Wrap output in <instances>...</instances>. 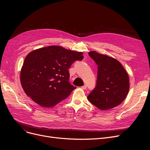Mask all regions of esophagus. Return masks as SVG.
I'll return each instance as SVG.
<instances>
[{"mask_svg":"<svg viewBox=\"0 0 150 150\" xmlns=\"http://www.w3.org/2000/svg\"><path fill=\"white\" fill-rule=\"evenodd\" d=\"M86 88H87V86H86V85H84L82 86V87H81V89H86Z\"/></svg>","mask_w":150,"mask_h":150,"instance_id":"34e87169","label":"esophagus"}]
</instances>
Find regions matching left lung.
I'll list each match as a JSON object with an SVG mask.
<instances>
[{"mask_svg": "<svg viewBox=\"0 0 150 150\" xmlns=\"http://www.w3.org/2000/svg\"><path fill=\"white\" fill-rule=\"evenodd\" d=\"M89 56L98 65L97 83L88 99L103 111L115 108L125 100L129 89V78L116 59L92 51Z\"/></svg>", "mask_w": 150, "mask_h": 150, "instance_id": "1", "label": "left lung"}]
</instances>
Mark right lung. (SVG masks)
I'll list each match as a JSON object with an SVG mask.
<instances>
[{
  "label": "right lung",
  "mask_w": 150,
  "mask_h": 150,
  "mask_svg": "<svg viewBox=\"0 0 150 150\" xmlns=\"http://www.w3.org/2000/svg\"><path fill=\"white\" fill-rule=\"evenodd\" d=\"M82 52L61 46L39 48L26 56L20 80L27 96L44 108L56 106L69 96L76 87L69 82L68 69L72 62L83 59Z\"/></svg>",
  "instance_id": "add662e5"
}]
</instances>
